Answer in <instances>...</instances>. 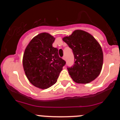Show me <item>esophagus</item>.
I'll return each mask as SVG.
<instances>
[{
	"label": "esophagus",
	"mask_w": 120,
	"mask_h": 120,
	"mask_svg": "<svg viewBox=\"0 0 120 120\" xmlns=\"http://www.w3.org/2000/svg\"><path fill=\"white\" fill-rule=\"evenodd\" d=\"M62 59H63L64 60H65V59H66V57H65V56H64L62 57Z\"/></svg>",
	"instance_id": "34e87169"
}]
</instances>
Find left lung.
<instances>
[{
  "label": "left lung",
  "mask_w": 120,
  "mask_h": 120,
  "mask_svg": "<svg viewBox=\"0 0 120 120\" xmlns=\"http://www.w3.org/2000/svg\"><path fill=\"white\" fill-rule=\"evenodd\" d=\"M63 41L73 50L75 64L67 67L69 75L77 83H88L98 77L102 68L103 54L93 36L82 30H76Z\"/></svg>",
  "instance_id": "1"
}]
</instances>
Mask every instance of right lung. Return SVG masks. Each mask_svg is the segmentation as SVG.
<instances>
[{
    "label": "right lung",
    "mask_w": 120,
    "mask_h": 120,
    "mask_svg": "<svg viewBox=\"0 0 120 120\" xmlns=\"http://www.w3.org/2000/svg\"><path fill=\"white\" fill-rule=\"evenodd\" d=\"M55 38L48 33H41L32 39L24 50L23 66L30 83L40 89H47L57 82L65 61L53 47Z\"/></svg>",
    "instance_id": "1"
}]
</instances>
